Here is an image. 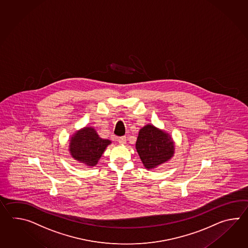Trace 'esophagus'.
Masks as SVG:
<instances>
[{"label":"esophagus","mask_w":248,"mask_h":248,"mask_svg":"<svg viewBox=\"0 0 248 248\" xmlns=\"http://www.w3.org/2000/svg\"><path fill=\"white\" fill-rule=\"evenodd\" d=\"M118 142H120L121 144H125L126 142V137H121L118 138Z\"/></svg>","instance_id":"34e87169"}]
</instances>
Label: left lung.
Segmentation results:
<instances>
[{"instance_id": "obj_1", "label": "left lung", "mask_w": 248, "mask_h": 248, "mask_svg": "<svg viewBox=\"0 0 248 248\" xmlns=\"http://www.w3.org/2000/svg\"><path fill=\"white\" fill-rule=\"evenodd\" d=\"M136 148L148 169L168 161L173 156L174 150L171 137L152 125L143 126L139 131Z\"/></svg>"}]
</instances>
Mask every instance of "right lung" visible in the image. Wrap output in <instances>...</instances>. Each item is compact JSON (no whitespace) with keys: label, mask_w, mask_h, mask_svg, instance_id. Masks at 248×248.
Returning a JSON list of instances; mask_svg holds the SVG:
<instances>
[{"label":"right lung","mask_w":248,"mask_h":248,"mask_svg":"<svg viewBox=\"0 0 248 248\" xmlns=\"http://www.w3.org/2000/svg\"><path fill=\"white\" fill-rule=\"evenodd\" d=\"M111 141L98 137L95 129L85 127L77 132L70 142V153L76 160L87 166H95Z\"/></svg>","instance_id":"obj_1"}]
</instances>
